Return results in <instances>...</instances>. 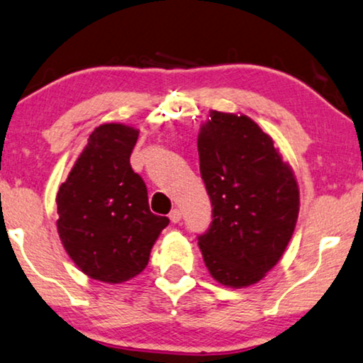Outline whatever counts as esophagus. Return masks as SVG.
I'll use <instances>...</instances> for the list:
<instances>
[{"instance_id": "esophagus-1", "label": "esophagus", "mask_w": 363, "mask_h": 363, "mask_svg": "<svg viewBox=\"0 0 363 363\" xmlns=\"http://www.w3.org/2000/svg\"><path fill=\"white\" fill-rule=\"evenodd\" d=\"M170 220H172V223H178L182 220V211L178 210V208H173L172 211H170Z\"/></svg>"}]
</instances>
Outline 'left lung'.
I'll use <instances>...</instances> for the list:
<instances>
[{"label":"left lung","instance_id":"obj_1","mask_svg":"<svg viewBox=\"0 0 363 363\" xmlns=\"http://www.w3.org/2000/svg\"><path fill=\"white\" fill-rule=\"evenodd\" d=\"M199 157L213 206L210 228L199 235L205 265L225 286L257 284L294 235L300 208L294 172L255 121L233 113H210Z\"/></svg>","mask_w":363,"mask_h":363}]
</instances>
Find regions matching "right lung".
I'll return each mask as SVG.
<instances>
[{"mask_svg": "<svg viewBox=\"0 0 363 363\" xmlns=\"http://www.w3.org/2000/svg\"><path fill=\"white\" fill-rule=\"evenodd\" d=\"M138 133L121 123L98 126L56 195L65 250L84 275L105 284L143 272L170 223L150 211L147 185L130 164Z\"/></svg>", "mask_w": 363, "mask_h": 363, "instance_id": "right-lung-1", "label": "right lung"}]
</instances>
